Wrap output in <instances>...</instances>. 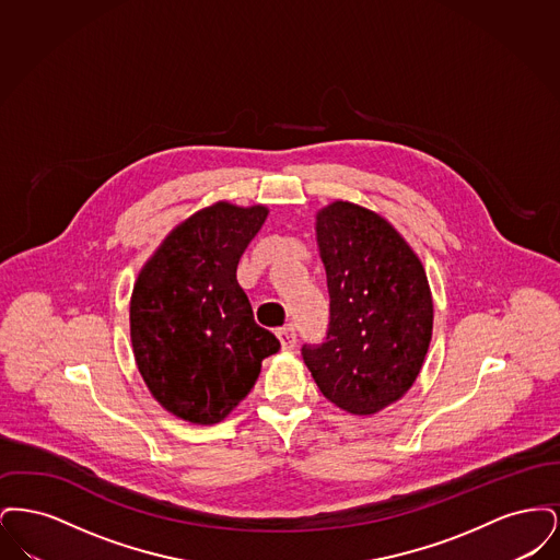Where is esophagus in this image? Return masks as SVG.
I'll return each mask as SVG.
<instances>
[{
  "label": "esophagus",
  "instance_id": "esophagus-1",
  "mask_svg": "<svg viewBox=\"0 0 560 560\" xmlns=\"http://www.w3.org/2000/svg\"><path fill=\"white\" fill-rule=\"evenodd\" d=\"M277 336H279V342H281L283 350H292L295 347V342H298V334H295V327H293L292 323L281 327L277 331Z\"/></svg>",
  "mask_w": 560,
  "mask_h": 560
}]
</instances>
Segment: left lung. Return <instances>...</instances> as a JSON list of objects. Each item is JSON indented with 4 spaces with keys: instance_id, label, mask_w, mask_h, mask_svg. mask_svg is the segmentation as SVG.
Segmentation results:
<instances>
[{
    "instance_id": "obj_1",
    "label": "left lung",
    "mask_w": 560,
    "mask_h": 560,
    "mask_svg": "<svg viewBox=\"0 0 560 560\" xmlns=\"http://www.w3.org/2000/svg\"><path fill=\"white\" fill-rule=\"evenodd\" d=\"M329 323L302 359L323 397L354 416L399 400L422 370L432 295L413 249L377 213L336 201L317 215Z\"/></svg>"
}]
</instances>
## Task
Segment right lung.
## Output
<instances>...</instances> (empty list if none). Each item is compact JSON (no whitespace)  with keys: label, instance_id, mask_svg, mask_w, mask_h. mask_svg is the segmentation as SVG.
Here are the masks:
<instances>
[{"label":"right lung","instance_id":"1","mask_svg":"<svg viewBox=\"0 0 560 560\" xmlns=\"http://www.w3.org/2000/svg\"><path fill=\"white\" fill-rule=\"evenodd\" d=\"M267 208L215 203L161 243L133 285L130 336L138 372L161 405L215 424L254 388L279 340L254 320L240 258Z\"/></svg>","mask_w":560,"mask_h":560}]
</instances>
